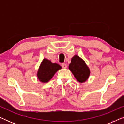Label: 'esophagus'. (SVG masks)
Instances as JSON below:
<instances>
[{"instance_id": "esophagus-1", "label": "esophagus", "mask_w": 124, "mask_h": 124, "mask_svg": "<svg viewBox=\"0 0 124 124\" xmlns=\"http://www.w3.org/2000/svg\"><path fill=\"white\" fill-rule=\"evenodd\" d=\"M62 68H63L65 69V68H67V65H66L65 64H62Z\"/></svg>"}]
</instances>
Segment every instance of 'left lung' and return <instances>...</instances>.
Here are the masks:
<instances>
[{"instance_id": "obj_1", "label": "left lung", "mask_w": 124, "mask_h": 124, "mask_svg": "<svg viewBox=\"0 0 124 124\" xmlns=\"http://www.w3.org/2000/svg\"><path fill=\"white\" fill-rule=\"evenodd\" d=\"M69 69L76 79L80 83L86 82L90 75V70L85 61L79 56L75 55L71 59Z\"/></svg>"}]
</instances>
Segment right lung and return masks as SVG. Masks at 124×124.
<instances>
[{
  "mask_svg": "<svg viewBox=\"0 0 124 124\" xmlns=\"http://www.w3.org/2000/svg\"><path fill=\"white\" fill-rule=\"evenodd\" d=\"M61 69L62 67L58 64L52 63L50 60L43 59L37 71V78L42 83H46Z\"/></svg>",
  "mask_w": 124,
  "mask_h": 124,
  "instance_id": "1",
  "label": "right lung"
}]
</instances>
